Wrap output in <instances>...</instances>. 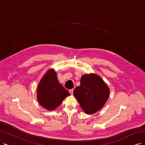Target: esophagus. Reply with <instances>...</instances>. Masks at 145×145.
I'll return each mask as SVG.
<instances>
[{"label":"esophagus","mask_w":145,"mask_h":145,"mask_svg":"<svg viewBox=\"0 0 145 145\" xmlns=\"http://www.w3.org/2000/svg\"><path fill=\"white\" fill-rule=\"evenodd\" d=\"M69 93H70L71 95H72L73 94V89L69 90Z\"/></svg>","instance_id":"34e87169"}]
</instances>
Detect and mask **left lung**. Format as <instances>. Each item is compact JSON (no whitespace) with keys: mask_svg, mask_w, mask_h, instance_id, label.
Segmentation results:
<instances>
[{"mask_svg":"<svg viewBox=\"0 0 145 145\" xmlns=\"http://www.w3.org/2000/svg\"><path fill=\"white\" fill-rule=\"evenodd\" d=\"M73 93L83 111L92 114L105 105L109 96V89L101 77L91 73L82 76L80 85L76 87Z\"/></svg>","mask_w":145,"mask_h":145,"instance_id":"1","label":"left lung"}]
</instances>
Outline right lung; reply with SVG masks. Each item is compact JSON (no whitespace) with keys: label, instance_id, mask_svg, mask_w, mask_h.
I'll use <instances>...</instances> for the list:
<instances>
[{"label":"right lung","instance_id":"right-lung-1","mask_svg":"<svg viewBox=\"0 0 145 145\" xmlns=\"http://www.w3.org/2000/svg\"><path fill=\"white\" fill-rule=\"evenodd\" d=\"M70 93L59 83L54 69H50L40 80L37 97L40 105L49 111L58 107Z\"/></svg>","mask_w":145,"mask_h":145}]
</instances>
